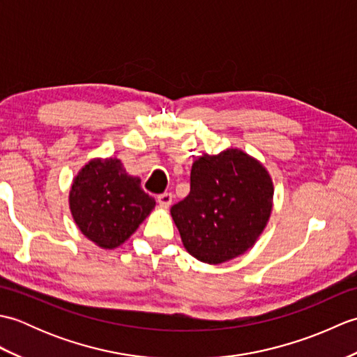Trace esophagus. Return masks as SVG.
I'll return each mask as SVG.
<instances>
[{
  "instance_id": "obj_1",
  "label": "esophagus",
  "mask_w": 357,
  "mask_h": 357,
  "mask_svg": "<svg viewBox=\"0 0 357 357\" xmlns=\"http://www.w3.org/2000/svg\"><path fill=\"white\" fill-rule=\"evenodd\" d=\"M158 204L162 207H170L172 206V201H173V195L172 193H161L158 195Z\"/></svg>"
}]
</instances>
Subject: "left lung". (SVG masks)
Returning <instances> with one entry per match:
<instances>
[{
    "label": "left lung",
    "instance_id": "left-lung-1",
    "mask_svg": "<svg viewBox=\"0 0 357 357\" xmlns=\"http://www.w3.org/2000/svg\"><path fill=\"white\" fill-rule=\"evenodd\" d=\"M268 170L244 150L204 153L192 165L190 193L170 208L185 250L206 264L244 255L261 236L273 208Z\"/></svg>",
    "mask_w": 357,
    "mask_h": 357
}]
</instances>
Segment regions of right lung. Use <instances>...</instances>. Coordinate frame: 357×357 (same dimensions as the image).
Returning a JSON list of instances; mask_svg holds the SVG:
<instances>
[{
  "label": "right lung",
  "mask_w": 357,
  "mask_h": 357,
  "mask_svg": "<svg viewBox=\"0 0 357 357\" xmlns=\"http://www.w3.org/2000/svg\"><path fill=\"white\" fill-rule=\"evenodd\" d=\"M156 202L118 158H93L72 181L69 207L75 224L98 247L113 250L138 230Z\"/></svg>",
  "instance_id": "add662e5"
}]
</instances>
